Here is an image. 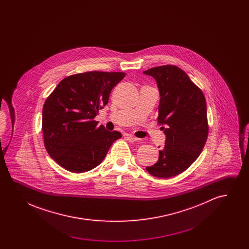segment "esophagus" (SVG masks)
<instances>
[{
    "label": "esophagus",
    "instance_id": "34e87169",
    "mask_svg": "<svg viewBox=\"0 0 249 249\" xmlns=\"http://www.w3.org/2000/svg\"><path fill=\"white\" fill-rule=\"evenodd\" d=\"M126 139L129 141V142H135V141H137L138 140V138H136V137H134V136H132V135H130V134H127L126 135Z\"/></svg>",
    "mask_w": 249,
    "mask_h": 249
}]
</instances>
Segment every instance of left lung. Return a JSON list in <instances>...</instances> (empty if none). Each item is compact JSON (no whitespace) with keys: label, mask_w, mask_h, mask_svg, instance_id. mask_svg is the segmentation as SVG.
<instances>
[{"label":"left lung","mask_w":249,"mask_h":249,"mask_svg":"<svg viewBox=\"0 0 249 249\" xmlns=\"http://www.w3.org/2000/svg\"><path fill=\"white\" fill-rule=\"evenodd\" d=\"M154 78L160 91L158 122L164 130L165 145L159 160L146 167L153 177L169 178L187 170L200 156L208 136L204 95L188 74L175 65L143 71Z\"/></svg>","instance_id":"left-lung-1"}]
</instances>
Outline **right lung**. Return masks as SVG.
<instances>
[{"label": "right lung", "mask_w": 249, "mask_h": 249, "mask_svg": "<svg viewBox=\"0 0 249 249\" xmlns=\"http://www.w3.org/2000/svg\"><path fill=\"white\" fill-rule=\"evenodd\" d=\"M125 72L87 71L62 79L45 102L42 130L49 156L67 171L92 170L121 137L94 118L107 106L113 88Z\"/></svg>", "instance_id": "obj_1"}]
</instances>
